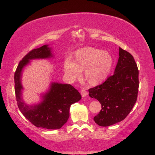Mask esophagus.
Returning <instances> with one entry per match:
<instances>
[{
  "label": "esophagus",
  "mask_w": 155,
  "mask_h": 155,
  "mask_svg": "<svg viewBox=\"0 0 155 155\" xmlns=\"http://www.w3.org/2000/svg\"><path fill=\"white\" fill-rule=\"evenodd\" d=\"M81 93L82 97H84L87 96L88 93L86 91V89H85V88H82L81 91Z\"/></svg>",
  "instance_id": "esophagus-1"
}]
</instances>
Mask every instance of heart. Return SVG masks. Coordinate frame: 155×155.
I'll return each instance as SVG.
<instances>
[{
  "label": "heart",
  "instance_id": "1",
  "mask_svg": "<svg viewBox=\"0 0 155 155\" xmlns=\"http://www.w3.org/2000/svg\"><path fill=\"white\" fill-rule=\"evenodd\" d=\"M76 59L77 62L68 57L64 62L66 77L71 82L79 77L83 69H86L85 75L91 84L101 83L108 77L113 66V58L108 52L93 47L78 51Z\"/></svg>",
  "mask_w": 155,
  "mask_h": 155
}]
</instances>
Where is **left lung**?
Masks as SVG:
<instances>
[{"label": "left lung", "mask_w": 155, "mask_h": 155, "mask_svg": "<svg viewBox=\"0 0 155 155\" xmlns=\"http://www.w3.org/2000/svg\"><path fill=\"white\" fill-rule=\"evenodd\" d=\"M139 69L133 55L119 47L114 73L103 84L88 89L89 96L100 102L102 109L94 117L101 127L124 120L136 103L139 91Z\"/></svg>", "instance_id": "1"}]
</instances>
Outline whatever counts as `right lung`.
<instances>
[{
    "instance_id": "obj_1",
    "label": "right lung",
    "mask_w": 155,
    "mask_h": 155,
    "mask_svg": "<svg viewBox=\"0 0 155 155\" xmlns=\"http://www.w3.org/2000/svg\"><path fill=\"white\" fill-rule=\"evenodd\" d=\"M51 56L48 45L28 52L19 62L15 72V91L19 110L32 124L47 129H59L67 123L71 105L82 98L79 92L72 85L52 83L50 91L43 96V101L31 108L24 104L21 98V76L23 67L31 59L45 58Z\"/></svg>"
}]
</instances>
